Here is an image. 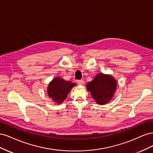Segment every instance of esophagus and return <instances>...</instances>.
<instances>
[{"instance_id":"esophagus-1","label":"esophagus","mask_w":153,"mask_h":153,"mask_svg":"<svg viewBox=\"0 0 153 153\" xmlns=\"http://www.w3.org/2000/svg\"><path fill=\"white\" fill-rule=\"evenodd\" d=\"M76 82H77V84L79 85H84V83H85V82L84 80H78L76 81Z\"/></svg>"}]
</instances>
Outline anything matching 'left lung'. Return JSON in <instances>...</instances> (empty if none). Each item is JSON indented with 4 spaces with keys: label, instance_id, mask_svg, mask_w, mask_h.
Here are the masks:
<instances>
[{
    "label": "left lung",
    "instance_id": "left-lung-1",
    "mask_svg": "<svg viewBox=\"0 0 153 153\" xmlns=\"http://www.w3.org/2000/svg\"><path fill=\"white\" fill-rule=\"evenodd\" d=\"M87 89L96 103L99 105H105L112 99L116 89L117 84L115 78L111 75L98 73L94 79L88 82Z\"/></svg>",
    "mask_w": 153,
    "mask_h": 153
}]
</instances>
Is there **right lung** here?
<instances>
[{
	"mask_svg": "<svg viewBox=\"0 0 153 153\" xmlns=\"http://www.w3.org/2000/svg\"><path fill=\"white\" fill-rule=\"evenodd\" d=\"M76 84L74 83L64 80L62 78H55L48 85V96L57 104L62 103L67 98L73 87Z\"/></svg>",
	"mask_w": 153,
	"mask_h": 153,
	"instance_id": "add662e5",
	"label": "right lung"
}]
</instances>
